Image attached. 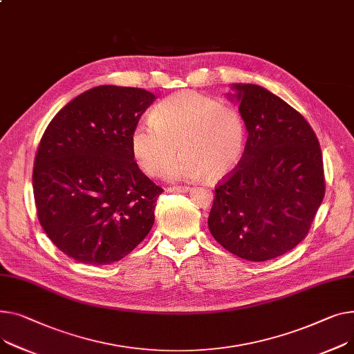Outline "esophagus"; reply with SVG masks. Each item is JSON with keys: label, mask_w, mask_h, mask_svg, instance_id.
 Masks as SVG:
<instances>
[{"label": "esophagus", "mask_w": 354, "mask_h": 354, "mask_svg": "<svg viewBox=\"0 0 354 354\" xmlns=\"http://www.w3.org/2000/svg\"><path fill=\"white\" fill-rule=\"evenodd\" d=\"M191 189V187L189 186H169V187H167V191L168 192H176V194H183V192H187V191H189Z\"/></svg>", "instance_id": "34e87169"}]
</instances>
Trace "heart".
I'll list each match as a JSON object with an SVG mask.
<instances>
[{
	"label": "heart",
	"mask_w": 354,
	"mask_h": 354,
	"mask_svg": "<svg viewBox=\"0 0 354 354\" xmlns=\"http://www.w3.org/2000/svg\"><path fill=\"white\" fill-rule=\"evenodd\" d=\"M169 171L178 179L221 180L242 158L245 125L233 108L195 91H183L163 100L152 121L139 122L131 133V148L139 167L151 176Z\"/></svg>",
	"instance_id": "heart-1"
}]
</instances>
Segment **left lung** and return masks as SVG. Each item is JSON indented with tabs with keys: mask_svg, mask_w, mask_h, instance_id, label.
I'll list each match as a JSON object with an SVG mask.
<instances>
[{
	"mask_svg": "<svg viewBox=\"0 0 354 354\" xmlns=\"http://www.w3.org/2000/svg\"><path fill=\"white\" fill-rule=\"evenodd\" d=\"M248 140L234 168L215 187L212 236L250 262L285 254L309 233L324 198L323 158L309 122L268 89L236 84Z\"/></svg>",
	"mask_w": 354,
	"mask_h": 354,
	"instance_id": "8db88e82",
	"label": "left lung"
}]
</instances>
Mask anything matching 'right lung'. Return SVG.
<instances>
[{
	"mask_svg": "<svg viewBox=\"0 0 354 354\" xmlns=\"http://www.w3.org/2000/svg\"><path fill=\"white\" fill-rule=\"evenodd\" d=\"M153 101L142 88L95 86L68 102L41 138L32 171L38 221L77 262L121 261L153 225L163 189L139 169L131 148Z\"/></svg>",
	"mask_w": 354,
	"mask_h": 354,
	"instance_id": "add662e5",
	"label": "right lung"
}]
</instances>
